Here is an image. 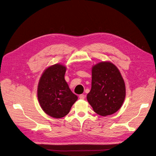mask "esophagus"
I'll list each match as a JSON object with an SVG mask.
<instances>
[{"instance_id":"obj_1","label":"esophagus","mask_w":156,"mask_h":156,"mask_svg":"<svg viewBox=\"0 0 156 156\" xmlns=\"http://www.w3.org/2000/svg\"><path fill=\"white\" fill-rule=\"evenodd\" d=\"M84 98H85V95H84L80 94V95H79V99H80L83 100V99H84Z\"/></svg>"}]
</instances>
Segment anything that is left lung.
I'll return each mask as SVG.
<instances>
[{
    "label": "left lung",
    "mask_w": 156,
    "mask_h": 156,
    "mask_svg": "<svg viewBox=\"0 0 156 156\" xmlns=\"http://www.w3.org/2000/svg\"><path fill=\"white\" fill-rule=\"evenodd\" d=\"M126 97V87L119 69L114 63L102 61L92 68V88L87 100L94 111L107 116L119 110Z\"/></svg>",
    "instance_id": "1"
}]
</instances>
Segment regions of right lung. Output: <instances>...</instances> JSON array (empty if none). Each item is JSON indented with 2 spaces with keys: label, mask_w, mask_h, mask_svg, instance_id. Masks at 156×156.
I'll use <instances>...</instances> for the list:
<instances>
[{
  "label": "right lung",
  "mask_w": 156,
  "mask_h": 156,
  "mask_svg": "<svg viewBox=\"0 0 156 156\" xmlns=\"http://www.w3.org/2000/svg\"><path fill=\"white\" fill-rule=\"evenodd\" d=\"M66 66L55 64L48 66L41 75L37 87V98L42 110L53 118L66 115L78 97L64 79Z\"/></svg>",
  "instance_id": "1"
}]
</instances>
